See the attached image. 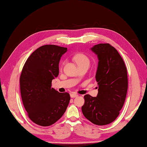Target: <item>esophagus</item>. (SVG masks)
<instances>
[{
    "label": "esophagus",
    "instance_id": "obj_1",
    "mask_svg": "<svg viewBox=\"0 0 147 147\" xmlns=\"http://www.w3.org/2000/svg\"><path fill=\"white\" fill-rule=\"evenodd\" d=\"M70 96H71V98H74V97H77V96H78V95L76 94V93H72L70 94Z\"/></svg>",
    "mask_w": 147,
    "mask_h": 147
}]
</instances>
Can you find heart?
Here are the masks:
<instances>
[{
    "label": "heart",
    "instance_id": "obj_1",
    "mask_svg": "<svg viewBox=\"0 0 147 147\" xmlns=\"http://www.w3.org/2000/svg\"><path fill=\"white\" fill-rule=\"evenodd\" d=\"M74 59L78 66L85 64H88L90 63V60L86 55L82 54V53H78L74 56Z\"/></svg>",
    "mask_w": 147,
    "mask_h": 147
}]
</instances>
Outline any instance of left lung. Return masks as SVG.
Masks as SVG:
<instances>
[{
  "mask_svg": "<svg viewBox=\"0 0 147 147\" xmlns=\"http://www.w3.org/2000/svg\"><path fill=\"white\" fill-rule=\"evenodd\" d=\"M91 51L98 59L95 79L98 94L84 96L82 112L87 119L96 125L112 123L119 114L127 90V69L123 58L109 43L93 46Z\"/></svg>",
  "mask_w": 147,
  "mask_h": 147,
  "instance_id": "left-lung-1",
  "label": "left lung"
}]
</instances>
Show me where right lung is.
<instances>
[{"mask_svg":"<svg viewBox=\"0 0 147 147\" xmlns=\"http://www.w3.org/2000/svg\"><path fill=\"white\" fill-rule=\"evenodd\" d=\"M67 48L54 45L40 47L30 55L20 76L22 101L33 123L49 126L60 119L68 106L70 95L52 88L59 75V64Z\"/></svg>","mask_w":147,"mask_h":147,"instance_id":"obj_1","label":"right lung"}]
</instances>
